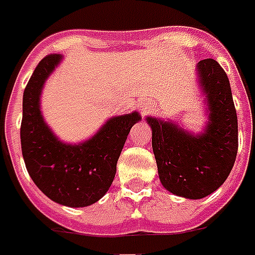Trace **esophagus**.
<instances>
[{
    "mask_svg": "<svg viewBox=\"0 0 255 255\" xmlns=\"http://www.w3.org/2000/svg\"><path fill=\"white\" fill-rule=\"evenodd\" d=\"M139 110H141V113L145 116V114H148V113L152 110V106H150L149 103H145V105H142V106L139 107Z\"/></svg>",
    "mask_w": 255,
    "mask_h": 255,
    "instance_id": "esophagus-1",
    "label": "esophagus"
}]
</instances>
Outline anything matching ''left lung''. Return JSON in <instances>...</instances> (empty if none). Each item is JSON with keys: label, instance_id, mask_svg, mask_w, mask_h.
Listing matches in <instances>:
<instances>
[{"label": "left lung", "instance_id": "left-lung-1", "mask_svg": "<svg viewBox=\"0 0 255 255\" xmlns=\"http://www.w3.org/2000/svg\"><path fill=\"white\" fill-rule=\"evenodd\" d=\"M196 76L207 117L200 133L172 120L146 117L161 184L193 200L225 183L238 152V120L225 70L214 59H204L196 64Z\"/></svg>", "mask_w": 255, "mask_h": 255}]
</instances>
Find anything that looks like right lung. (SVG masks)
<instances>
[{
  "instance_id": "add662e5",
  "label": "right lung",
  "mask_w": 255,
  "mask_h": 255,
  "mask_svg": "<svg viewBox=\"0 0 255 255\" xmlns=\"http://www.w3.org/2000/svg\"><path fill=\"white\" fill-rule=\"evenodd\" d=\"M63 55H48L39 63L22 97L21 149L30 179L41 192L62 206L87 207L105 196L116 177L117 161L139 113L112 117L90 138L70 143L49 128L40 97Z\"/></svg>"
}]
</instances>
